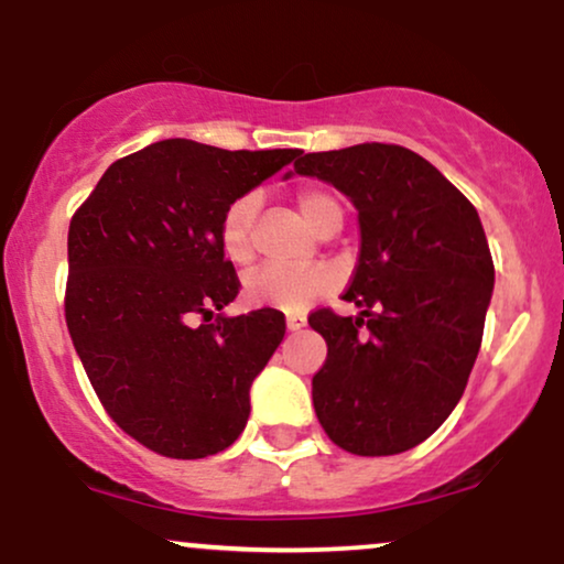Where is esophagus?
Returning <instances> with one entry per match:
<instances>
[{"mask_svg":"<svg viewBox=\"0 0 564 564\" xmlns=\"http://www.w3.org/2000/svg\"><path fill=\"white\" fill-rule=\"evenodd\" d=\"M304 326H307V318H304V315H289L286 318L289 332H302Z\"/></svg>","mask_w":564,"mask_h":564,"instance_id":"1","label":"esophagus"}]
</instances>
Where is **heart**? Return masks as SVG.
<instances>
[{
    "instance_id": "b5f03b06",
    "label": "heart",
    "mask_w": 564,
    "mask_h": 564,
    "mask_svg": "<svg viewBox=\"0 0 564 564\" xmlns=\"http://www.w3.org/2000/svg\"><path fill=\"white\" fill-rule=\"evenodd\" d=\"M302 215L315 230L323 232L334 223L341 225V206L332 193L321 187H302L296 193ZM260 193H243L232 198L219 219V246L230 262L246 264L254 257V228L260 217ZM334 286V275L328 268H281V264H262L243 278V300L251 307H273L283 313H302L310 304Z\"/></svg>"
}]
</instances>
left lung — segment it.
<instances>
[{
  "label": "left lung",
  "instance_id": "1",
  "mask_svg": "<svg viewBox=\"0 0 564 564\" xmlns=\"http://www.w3.org/2000/svg\"><path fill=\"white\" fill-rule=\"evenodd\" d=\"M294 172L345 193L360 225L345 291L360 313L310 315L328 347L313 377L318 422L355 456L416 448L451 416L480 352L496 273L477 209L403 145L304 153Z\"/></svg>",
  "mask_w": 564,
  "mask_h": 564
}]
</instances>
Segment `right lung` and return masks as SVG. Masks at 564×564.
<instances>
[{"instance_id":"right-lung-1","label":"right lung","mask_w":564,"mask_h":564,"mask_svg":"<svg viewBox=\"0 0 564 564\" xmlns=\"http://www.w3.org/2000/svg\"><path fill=\"white\" fill-rule=\"evenodd\" d=\"M300 153L153 142L113 161L70 219L76 355L108 416L161 456H215L243 432L251 381L286 321L273 307L215 315L241 286L219 219Z\"/></svg>"}]
</instances>
